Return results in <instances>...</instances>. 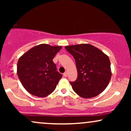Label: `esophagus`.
<instances>
[{
  "label": "esophagus",
  "instance_id": "obj_1",
  "mask_svg": "<svg viewBox=\"0 0 131 131\" xmlns=\"http://www.w3.org/2000/svg\"><path fill=\"white\" fill-rule=\"evenodd\" d=\"M67 72L66 71V72H64V73H63V76H64V77H67Z\"/></svg>",
  "mask_w": 131,
  "mask_h": 131
}]
</instances>
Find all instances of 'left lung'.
Returning a JSON list of instances; mask_svg holds the SVG:
<instances>
[{
  "label": "left lung",
  "instance_id": "1",
  "mask_svg": "<svg viewBox=\"0 0 131 131\" xmlns=\"http://www.w3.org/2000/svg\"><path fill=\"white\" fill-rule=\"evenodd\" d=\"M65 49L74 57L77 68V79L70 82L73 91L84 99L102 93L112 77L108 57L89 43L68 46Z\"/></svg>",
  "mask_w": 131,
  "mask_h": 131
}]
</instances>
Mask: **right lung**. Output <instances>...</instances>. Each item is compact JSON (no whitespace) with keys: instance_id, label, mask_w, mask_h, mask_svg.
<instances>
[{"instance_id":"obj_1","label":"right lung","mask_w":131,"mask_h":131,"mask_svg":"<svg viewBox=\"0 0 131 131\" xmlns=\"http://www.w3.org/2000/svg\"><path fill=\"white\" fill-rule=\"evenodd\" d=\"M62 47L42 43L33 47L19 58L17 74L28 92L44 97L53 92L62 75L53 62Z\"/></svg>"}]
</instances>
